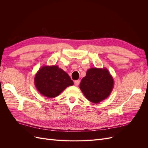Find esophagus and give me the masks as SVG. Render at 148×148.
<instances>
[{"label": "esophagus", "mask_w": 148, "mask_h": 148, "mask_svg": "<svg viewBox=\"0 0 148 148\" xmlns=\"http://www.w3.org/2000/svg\"><path fill=\"white\" fill-rule=\"evenodd\" d=\"M79 80H76V81L74 82V83H75V86H78V85L79 84Z\"/></svg>", "instance_id": "1"}]
</instances>
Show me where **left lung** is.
I'll return each mask as SVG.
<instances>
[{
    "instance_id": "obj_1",
    "label": "left lung",
    "mask_w": 148,
    "mask_h": 148,
    "mask_svg": "<svg viewBox=\"0 0 148 148\" xmlns=\"http://www.w3.org/2000/svg\"><path fill=\"white\" fill-rule=\"evenodd\" d=\"M114 85L112 76L106 68H91L82 79L79 88L88 101L97 104L110 96Z\"/></svg>"
}]
</instances>
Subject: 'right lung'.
Segmentation results:
<instances>
[{
    "label": "right lung",
    "mask_w": 148,
    "mask_h": 148,
    "mask_svg": "<svg viewBox=\"0 0 148 148\" xmlns=\"http://www.w3.org/2000/svg\"><path fill=\"white\" fill-rule=\"evenodd\" d=\"M34 81L38 91L49 98L57 97L67 87L73 85L70 76L57 65L41 66Z\"/></svg>",
    "instance_id": "add662e5"
}]
</instances>
